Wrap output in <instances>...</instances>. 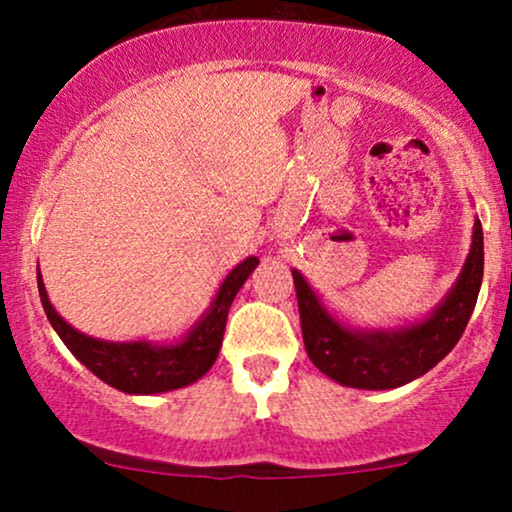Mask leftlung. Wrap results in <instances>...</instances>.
<instances>
[{"label": "left lung", "instance_id": "obj_1", "mask_svg": "<svg viewBox=\"0 0 512 512\" xmlns=\"http://www.w3.org/2000/svg\"><path fill=\"white\" fill-rule=\"evenodd\" d=\"M484 276V231L474 221L472 250L467 262L436 313L424 322L392 332H356L339 325L322 308L308 281L293 269L303 344L310 361L327 378L358 390H392L424 375L460 342L472 317Z\"/></svg>", "mask_w": 512, "mask_h": 512}]
</instances>
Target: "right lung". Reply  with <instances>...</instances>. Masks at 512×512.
<instances>
[{
    "mask_svg": "<svg viewBox=\"0 0 512 512\" xmlns=\"http://www.w3.org/2000/svg\"><path fill=\"white\" fill-rule=\"evenodd\" d=\"M257 262H260L257 257H248V260L240 262L226 276L209 313L197 322V327H192V332L182 342L168 346H154L149 342L115 344L86 337L55 313V308L48 301V293H45L40 272L38 291L50 325L60 334L67 349L93 375H98L103 383L113 385L115 390L127 392V395H156V392L178 390V387L195 383L214 366L223 342V332H226L228 308H231L233 298H236L252 269L257 267Z\"/></svg>",
    "mask_w": 512,
    "mask_h": 512,
    "instance_id": "obj_1",
    "label": "right lung"
}]
</instances>
